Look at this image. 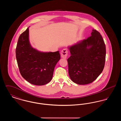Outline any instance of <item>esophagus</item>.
Returning a JSON list of instances; mask_svg holds the SVG:
<instances>
[{
	"label": "esophagus",
	"mask_w": 121,
	"mask_h": 121,
	"mask_svg": "<svg viewBox=\"0 0 121 121\" xmlns=\"http://www.w3.org/2000/svg\"><path fill=\"white\" fill-rule=\"evenodd\" d=\"M68 54V51L67 49H63L61 52V55L62 58H66Z\"/></svg>",
	"instance_id": "esophagus-1"
}]
</instances>
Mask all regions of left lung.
Returning a JSON list of instances; mask_svg holds the SVG:
<instances>
[{
    "mask_svg": "<svg viewBox=\"0 0 121 121\" xmlns=\"http://www.w3.org/2000/svg\"><path fill=\"white\" fill-rule=\"evenodd\" d=\"M91 36L69 47V73L73 82L79 85L90 83L102 73L106 58V46L102 35L92 29Z\"/></svg>",
    "mask_w": 121,
    "mask_h": 121,
    "instance_id": "obj_1",
    "label": "left lung"
}]
</instances>
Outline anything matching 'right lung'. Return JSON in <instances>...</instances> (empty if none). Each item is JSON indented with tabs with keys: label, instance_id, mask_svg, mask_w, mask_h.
<instances>
[{
	"label": "right lung",
	"instance_id": "add662e5",
	"mask_svg": "<svg viewBox=\"0 0 121 121\" xmlns=\"http://www.w3.org/2000/svg\"><path fill=\"white\" fill-rule=\"evenodd\" d=\"M29 28L18 39L16 48L17 65L26 80L35 85H43L52 80L60 54L59 51L40 52L34 48L29 40Z\"/></svg>",
	"mask_w": 121,
	"mask_h": 121
}]
</instances>
